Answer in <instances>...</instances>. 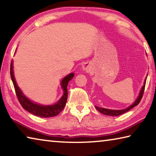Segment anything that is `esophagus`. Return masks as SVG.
<instances>
[{
    "mask_svg": "<svg viewBox=\"0 0 156 156\" xmlns=\"http://www.w3.org/2000/svg\"><path fill=\"white\" fill-rule=\"evenodd\" d=\"M82 68H83V70L85 71V72H89V71H90V69H91L90 65H89V63H87V62L84 63Z\"/></svg>",
    "mask_w": 156,
    "mask_h": 156,
    "instance_id": "obj_1",
    "label": "esophagus"
}]
</instances>
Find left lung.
<instances>
[{
  "mask_svg": "<svg viewBox=\"0 0 156 156\" xmlns=\"http://www.w3.org/2000/svg\"><path fill=\"white\" fill-rule=\"evenodd\" d=\"M147 78V76L146 77V78H145L143 86L142 87V88L140 89V93H139V96H138V98H137V99L135 100V101H134L133 103L131 104L130 106L128 107L127 108H126V109H122V110H114V109H105V108H101V107H98L96 106V108L97 109V110L98 111V112H100L101 113H102V114H105L106 115L118 116V115H122V114H123L124 113H125L126 112H128V111H129L130 109H131L132 108L136 106V105H138L140 103V100H141L142 98V96H143V94H144Z\"/></svg>",
  "mask_w": 156,
  "mask_h": 156,
  "instance_id": "left-lung-1",
  "label": "left lung"
}]
</instances>
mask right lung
<instances>
[{
    "instance_id": "right-lung-1",
    "label": "right lung",
    "mask_w": 156,
    "mask_h": 156,
    "mask_svg": "<svg viewBox=\"0 0 156 156\" xmlns=\"http://www.w3.org/2000/svg\"><path fill=\"white\" fill-rule=\"evenodd\" d=\"M10 75L11 78L14 84V87L15 89L16 94L18 99V101L21 105V106L25 110H27L28 112L32 113L33 115L39 116L41 118H49L54 117L62 112V110L64 109L67 100V84L74 76V73H71L68 74L61 81L60 85L63 90V95L60 98V99L56 103L51 105H40L36 102L31 101L28 98L26 97L21 89L18 86L16 81V79L14 74V70H13V61L12 60L11 65H10Z\"/></svg>"
}]
</instances>
